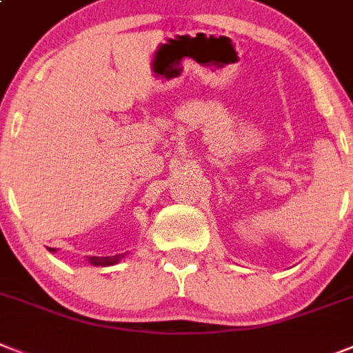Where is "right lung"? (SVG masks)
<instances>
[{
  "mask_svg": "<svg viewBox=\"0 0 353 353\" xmlns=\"http://www.w3.org/2000/svg\"><path fill=\"white\" fill-rule=\"evenodd\" d=\"M50 251H55V250L50 248ZM123 256H125V253L114 254V256H88V262H90L91 265H102V268H105V265H114V263H118Z\"/></svg>",
  "mask_w": 353,
  "mask_h": 353,
  "instance_id": "1",
  "label": "right lung"
}]
</instances>
